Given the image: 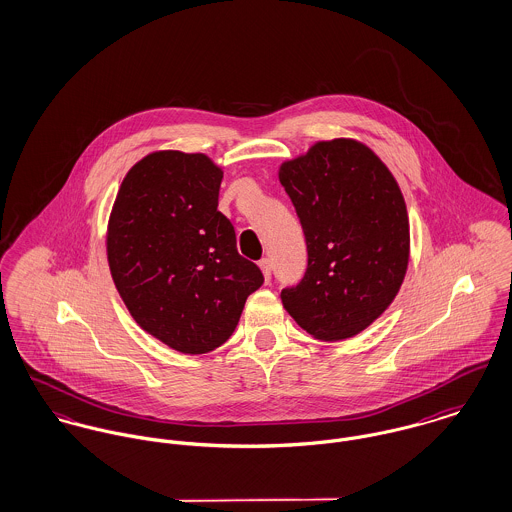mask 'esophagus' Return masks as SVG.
<instances>
[{
    "mask_svg": "<svg viewBox=\"0 0 512 512\" xmlns=\"http://www.w3.org/2000/svg\"><path fill=\"white\" fill-rule=\"evenodd\" d=\"M260 268H262L264 279H266V281H270V278H272V264H270V260H268V258L260 260Z\"/></svg>",
    "mask_w": 512,
    "mask_h": 512,
    "instance_id": "34e87169",
    "label": "esophagus"
}]
</instances>
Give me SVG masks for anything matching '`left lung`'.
Listing matches in <instances>:
<instances>
[{"mask_svg": "<svg viewBox=\"0 0 512 512\" xmlns=\"http://www.w3.org/2000/svg\"><path fill=\"white\" fill-rule=\"evenodd\" d=\"M307 242V272L281 303L313 338L338 342L393 303L409 266V215L389 168L354 139L321 140L279 166Z\"/></svg>", "mask_w": 512, "mask_h": 512, "instance_id": "obj_1", "label": "left lung"}]
</instances>
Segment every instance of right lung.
Listing matches in <instances>:
<instances>
[{
    "mask_svg": "<svg viewBox=\"0 0 512 512\" xmlns=\"http://www.w3.org/2000/svg\"><path fill=\"white\" fill-rule=\"evenodd\" d=\"M223 170L205 154L158 150L117 191L107 262L137 325L182 354L225 344L264 276L217 211Z\"/></svg>",
    "mask_w": 512,
    "mask_h": 512,
    "instance_id": "add662e5",
    "label": "right lung"
}]
</instances>
